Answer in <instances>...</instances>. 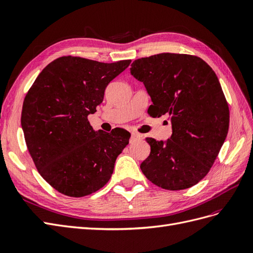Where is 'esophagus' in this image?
<instances>
[{
    "label": "esophagus",
    "instance_id": "1",
    "mask_svg": "<svg viewBox=\"0 0 253 253\" xmlns=\"http://www.w3.org/2000/svg\"><path fill=\"white\" fill-rule=\"evenodd\" d=\"M140 139H142V135L137 134V133H133L132 136H131V139H129V141H131V142H135V141L140 140Z\"/></svg>",
    "mask_w": 253,
    "mask_h": 253
}]
</instances>
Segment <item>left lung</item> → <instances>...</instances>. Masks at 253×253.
I'll return each mask as SVG.
<instances>
[{
  "label": "left lung",
  "mask_w": 253,
  "mask_h": 253,
  "mask_svg": "<svg viewBox=\"0 0 253 253\" xmlns=\"http://www.w3.org/2000/svg\"><path fill=\"white\" fill-rule=\"evenodd\" d=\"M132 76L143 82L152 117L169 115L172 136L147 138L151 147L140 169L167 190L191 188L208 174L229 128V108L217 76L203 59L185 53H158L137 59Z\"/></svg>",
  "instance_id": "8db88e82"
}]
</instances>
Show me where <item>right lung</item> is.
<instances>
[{
  "label": "right lung",
  "mask_w": 253,
  "mask_h": 253,
  "mask_svg": "<svg viewBox=\"0 0 253 253\" xmlns=\"http://www.w3.org/2000/svg\"><path fill=\"white\" fill-rule=\"evenodd\" d=\"M129 63L60 57L27 91L21 117L27 149L38 172L58 192L86 196L110 180L131 134L122 128L95 132L87 116L103 101L108 84Z\"/></svg>",
  "instance_id": "1"
}]
</instances>
